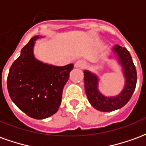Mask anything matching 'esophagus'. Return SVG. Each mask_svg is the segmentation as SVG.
Returning <instances> with one entry per match:
<instances>
[{
    "mask_svg": "<svg viewBox=\"0 0 146 146\" xmlns=\"http://www.w3.org/2000/svg\"><path fill=\"white\" fill-rule=\"evenodd\" d=\"M74 66L76 68H80L83 69L86 66V62L84 60H78L76 61L75 64H74Z\"/></svg>",
    "mask_w": 146,
    "mask_h": 146,
    "instance_id": "1",
    "label": "esophagus"
}]
</instances>
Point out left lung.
I'll return each instance as SVG.
<instances>
[{"label":"left lung","instance_id":"left-lung-1","mask_svg":"<svg viewBox=\"0 0 146 146\" xmlns=\"http://www.w3.org/2000/svg\"><path fill=\"white\" fill-rule=\"evenodd\" d=\"M116 58L121 65L125 84L119 95L113 97L105 96L98 90V77L88 70H84V88L89 102L102 112H111L124 106L131 98L137 83V72L130 52L126 48L116 44L113 48Z\"/></svg>","mask_w":146,"mask_h":146}]
</instances>
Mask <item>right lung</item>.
I'll return each instance as SVG.
<instances>
[{
    "mask_svg": "<svg viewBox=\"0 0 146 146\" xmlns=\"http://www.w3.org/2000/svg\"><path fill=\"white\" fill-rule=\"evenodd\" d=\"M35 36L21 50L9 70L7 85L10 98L17 107L33 119L48 118L56 113L73 64L56 66L44 63L33 54Z\"/></svg>",
    "mask_w": 146,
    "mask_h": 146,
    "instance_id": "right-lung-1",
    "label": "right lung"
}]
</instances>
